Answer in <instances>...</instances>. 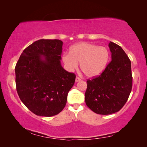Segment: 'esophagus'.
I'll use <instances>...</instances> for the list:
<instances>
[{"mask_svg":"<svg viewBox=\"0 0 147 147\" xmlns=\"http://www.w3.org/2000/svg\"><path fill=\"white\" fill-rule=\"evenodd\" d=\"M81 80V78H79V77H76V79H75V82H79V81H80Z\"/></svg>","mask_w":147,"mask_h":147,"instance_id":"34e87169","label":"esophagus"}]
</instances>
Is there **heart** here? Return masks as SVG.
<instances>
[{"label":"heart","instance_id":"1","mask_svg":"<svg viewBox=\"0 0 147 147\" xmlns=\"http://www.w3.org/2000/svg\"><path fill=\"white\" fill-rule=\"evenodd\" d=\"M109 59L108 50L104 47L89 43H80L71 47L69 53H65L62 60L69 70L80 69L87 77L99 75L104 71Z\"/></svg>","mask_w":147,"mask_h":147}]
</instances>
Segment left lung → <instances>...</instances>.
Masks as SVG:
<instances>
[{
	"label": "left lung",
	"instance_id": "1",
	"mask_svg": "<svg viewBox=\"0 0 147 147\" xmlns=\"http://www.w3.org/2000/svg\"><path fill=\"white\" fill-rule=\"evenodd\" d=\"M111 61L100 75L87 80L85 101L94 113L109 115L123 108L132 88L131 61L121 47L110 41Z\"/></svg>",
	"mask_w": 147,
	"mask_h": 147
}]
</instances>
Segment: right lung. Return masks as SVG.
Segmentation results:
<instances>
[{"mask_svg": "<svg viewBox=\"0 0 147 147\" xmlns=\"http://www.w3.org/2000/svg\"><path fill=\"white\" fill-rule=\"evenodd\" d=\"M62 45L59 39H39L24 50L16 64L17 93L37 115L51 117L61 112L75 82V74L61 65Z\"/></svg>", "mask_w": 147, "mask_h": 147, "instance_id": "1", "label": "right lung"}]
</instances>
